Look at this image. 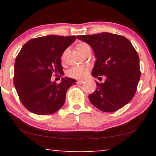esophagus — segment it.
<instances>
[{"mask_svg":"<svg viewBox=\"0 0 156 156\" xmlns=\"http://www.w3.org/2000/svg\"><path fill=\"white\" fill-rule=\"evenodd\" d=\"M76 83H77V84H83V83H84V81H82V80H78L77 82H76Z\"/></svg>","mask_w":156,"mask_h":156,"instance_id":"obj_1","label":"esophagus"}]
</instances>
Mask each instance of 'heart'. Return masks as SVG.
<instances>
[{
	"label": "heart",
	"mask_w": 156,
	"mask_h": 156,
	"mask_svg": "<svg viewBox=\"0 0 156 156\" xmlns=\"http://www.w3.org/2000/svg\"><path fill=\"white\" fill-rule=\"evenodd\" d=\"M76 49L79 52L81 55H84L87 50H90V47L86 42H79L78 44H76ZM67 51L65 50L62 55L61 59L62 61H65L67 56ZM89 70V67L88 66H79V67H74L70 69L68 72V75L70 77L74 78V79H84L87 76V74H88Z\"/></svg>",
	"instance_id": "obj_1"
}]
</instances>
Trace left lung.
Here are the masks:
<instances>
[{"label":"left lung","instance_id":"8db88e82","mask_svg":"<svg viewBox=\"0 0 156 156\" xmlns=\"http://www.w3.org/2000/svg\"><path fill=\"white\" fill-rule=\"evenodd\" d=\"M92 48L97 61L91 75L106 76L89 95L91 103L104 112H114L131 101L140 77L139 57L123 36L109 33L78 35Z\"/></svg>","mask_w":156,"mask_h":156}]
</instances>
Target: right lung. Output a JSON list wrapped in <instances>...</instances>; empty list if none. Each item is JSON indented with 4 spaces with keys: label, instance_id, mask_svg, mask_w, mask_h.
<instances>
[{
    "label": "right lung",
    "instance_id": "1",
    "mask_svg": "<svg viewBox=\"0 0 156 156\" xmlns=\"http://www.w3.org/2000/svg\"><path fill=\"white\" fill-rule=\"evenodd\" d=\"M76 39L75 35H48L23 46L15 62L13 83L21 103L30 112L52 114L63 106L67 89L76 81L65 77L57 84L51 76L62 73V55Z\"/></svg>",
    "mask_w": 156,
    "mask_h": 156
}]
</instances>
